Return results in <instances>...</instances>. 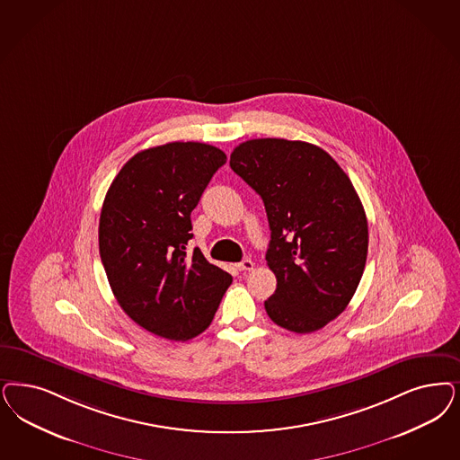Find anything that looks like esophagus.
Returning a JSON list of instances; mask_svg holds the SVG:
<instances>
[{"label": "esophagus", "mask_w": 460, "mask_h": 460, "mask_svg": "<svg viewBox=\"0 0 460 460\" xmlns=\"http://www.w3.org/2000/svg\"><path fill=\"white\" fill-rule=\"evenodd\" d=\"M254 263L250 260V258H244L243 261H239L238 265H236V269L239 271H250V270H253Z\"/></svg>", "instance_id": "obj_1"}]
</instances>
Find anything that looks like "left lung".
Returning <instances> with one entry per match:
<instances>
[{
  "label": "left lung",
  "instance_id": "left-lung-1",
  "mask_svg": "<svg viewBox=\"0 0 460 460\" xmlns=\"http://www.w3.org/2000/svg\"><path fill=\"white\" fill-rule=\"evenodd\" d=\"M229 164L267 210L277 277L267 314L294 333L324 328L347 309L367 261L368 226L349 176L314 144L270 137L239 144Z\"/></svg>",
  "mask_w": 460,
  "mask_h": 460
}]
</instances>
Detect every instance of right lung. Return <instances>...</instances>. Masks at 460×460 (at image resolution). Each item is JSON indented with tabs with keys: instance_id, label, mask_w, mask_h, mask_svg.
Wrapping results in <instances>:
<instances>
[{
	"instance_id": "add662e5",
	"label": "right lung",
	"mask_w": 460,
	"mask_h": 460,
	"mask_svg": "<svg viewBox=\"0 0 460 460\" xmlns=\"http://www.w3.org/2000/svg\"><path fill=\"white\" fill-rule=\"evenodd\" d=\"M204 143H168L127 161L105 195L98 244L111 292L149 333L185 341L206 332L233 277L199 248L191 210L226 163Z\"/></svg>"
}]
</instances>
